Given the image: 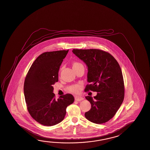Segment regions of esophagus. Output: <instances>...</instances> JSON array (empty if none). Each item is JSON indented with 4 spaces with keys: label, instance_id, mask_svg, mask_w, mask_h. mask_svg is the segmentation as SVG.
Returning a JSON list of instances; mask_svg holds the SVG:
<instances>
[{
    "label": "esophagus",
    "instance_id": "34e87169",
    "mask_svg": "<svg viewBox=\"0 0 150 150\" xmlns=\"http://www.w3.org/2000/svg\"><path fill=\"white\" fill-rule=\"evenodd\" d=\"M84 98L81 97L80 96H76L75 97V100L78 101H80L84 100Z\"/></svg>",
    "mask_w": 150,
    "mask_h": 150
}]
</instances>
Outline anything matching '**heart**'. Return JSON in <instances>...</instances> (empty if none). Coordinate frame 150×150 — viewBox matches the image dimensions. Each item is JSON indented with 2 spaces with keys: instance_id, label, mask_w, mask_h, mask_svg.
<instances>
[{
  "instance_id": "heart-1",
  "label": "heart",
  "mask_w": 150,
  "mask_h": 150,
  "mask_svg": "<svg viewBox=\"0 0 150 150\" xmlns=\"http://www.w3.org/2000/svg\"><path fill=\"white\" fill-rule=\"evenodd\" d=\"M81 64L78 63H74L73 64V66H77V65H80ZM80 89V87L79 85H72L70 87H69V90L71 91V92H78Z\"/></svg>"
}]
</instances>
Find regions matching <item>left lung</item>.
<instances>
[{
	"label": "left lung",
	"instance_id": "8db88e82",
	"mask_svg": "<svg viewBox=\"0 0 150 150\" xmlns=\"http://www.w3.org/2000/svg\"><path fill=\"white\" fill-rule=\"evenodd\" d=\"M72 52L87 67V85L85 91L97 92L94 98L86 96L90 102V111L85 116L96 124L108 122L120 107L124 98V84L122 70L109 53L98 49H73Z\"/></svg>",
	"mask_w": 150,
	"mask_h": 150
}]
</instances>
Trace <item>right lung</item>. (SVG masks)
<instances>
[{"mask_svg": "<svg viewBox=\"0 0 150 150\" xmlns=\"http://www.w3.org/2000/svg\"><path fill=\"white\" fill-rule=\"evenodd\" d=\"M69 50L42 53L32 64L25 78L24 92L28 112L43 125H55L63 120L66 108L74 100L66 94L55 98L53 85L58 81L60 66Z\"/></svg>", "mask_w": 150, "mask_h": 150, "instance_id": "obj_1", "label": "right lung"}]
</instances>
